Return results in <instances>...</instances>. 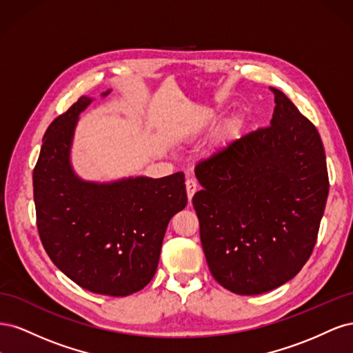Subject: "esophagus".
<instances>
[{"label":"esophagus","instance_id":"esophagus-1","mask_svg":"<svg viewBox=\"0 0 353 353\" xmlns=\"http://www.w3.org/2000/svg\"><path fill=\"white\" fill-rule=\"evenodd\" d=\"M185 188H187L188 200H191V199H193L196 191H197V181L193 179V178H188V179L185 181Z\"/></svg>","mask_w":353,"mask_h":353}]
</instances>
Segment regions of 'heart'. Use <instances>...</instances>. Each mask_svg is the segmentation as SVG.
Wrapping results in <instances>:
<instances>
[{
  "instance_id": "heart-1",
  "label": "heart",
  "mask_w": 353,
  "mask_h": 353,
  "mask_svg": "<svg viewBox=\"0 0 353 353\" xmlns=\"http://www.w3.org/2000/svg\"><path fill=\"white\" fill-rule=\"evenodd\" d=\"M240 123H241L240 117H234V119L231 121V128H237V126H240Z\"/></svg>"
}]
</instances>
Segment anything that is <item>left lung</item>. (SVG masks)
<instances>
[{
    "mask_svg": "<svg viewBox=\"0 0 353 353\" xmlns=\"http://www.w3.org/2000/svg\"><path fill=\"white\" fill-rule=\"evenodd\" d=\"M274 92L271 125L196 165L193 197L209 270L222 287L261 294L290 281L312 254L328 196L314 123Z\"/></svg>",
    "mask_w": 353,
    "mask_h": 353,
    "instance_id": "1",
    "label": "left lung"
}]
</instances>
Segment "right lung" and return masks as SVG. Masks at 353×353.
<instances>
[{"instance_id": "add662e5", "label": "right lung", "mask_w": 353, "mask_h": 353, "mask_svg": "<svg viewBox=\"0 0 353 353\" xmlns=\"http://www.w3.org/2000/svg\"><path fill=\"white\" fill-rule=\"evenodd\" d=\"M91 101L81 97L44 135L34 169L37 227L50 259L72 281L92 293L130 296L156 274L168 223L187 205L185 178L97 184L74 175L73 131Z\"/></svg>"}]
</instances>
